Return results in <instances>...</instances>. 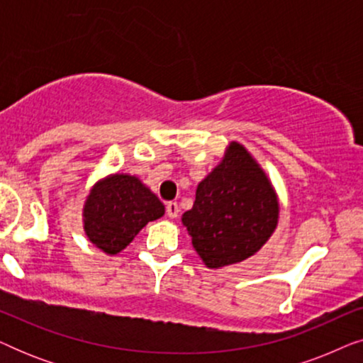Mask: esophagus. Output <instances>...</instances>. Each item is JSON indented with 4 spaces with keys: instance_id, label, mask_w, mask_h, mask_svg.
I'll list each match as a JSON object with an SVG mask.
<instances>
[{
    "instance_id": "obj_1",
    "label": "esophagus",
    "mask_w": 363,
    "mask_h": 363,
    "mask_svg": "<svg viewBox=\"0 0 363 363\" xmlns=\"http://www.w3.org/2000/svg\"><path fill=\"white\" fill-rule=\"evenodd\" d=\"M178 211H180V208H178V203L177 201L167 203V215H168V218H177L178 216Z\"/></svg>"
}]
</instances>
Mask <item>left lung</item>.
<instances>
[{
    "label": "left lung",
    "mask_w": 363,
    "mask_h": 363,
    "mask_svg": "<svg viewBox=\"0 0 363 363\" xmlns=\"http://www.w3.org/2000/svg\"><path fill=\"white\" fill-rule=\"evenodd\" d=\"M279 196L259 162L242 143H228L220 163L198 183L182 223L210 269L255 256L279 223Z\"/></svg>",
    "instance_id": "8db88e82"
}]
</instances>
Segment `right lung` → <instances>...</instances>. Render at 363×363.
Returning <instances> with one entry per match:
<instances>
[{"label":"right lung","instance_id":"add662e5","mask_svg":"<svg viewBox=\"0 0 363 363\" xmlns=\"http://www.w3.org/2000/svg\"><path fill=\"white\" fill-rule=\"evenodd\" d=\"M163 215V203L140 178L117 172L91 186L82 206V228L94 246L116 256L147 223Z\"/></svg>","mask_w":363,"mask_h":363}]
</instances>
